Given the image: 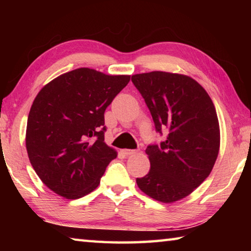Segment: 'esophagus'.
<instances>
[{
    "mask_svg": "<svg viewBox=\"0 0 251 251\" xmlns=\"http://www.w3.org/2000/svg\"><path fill=\"white\" fill-rule=\"evenodd\" d=\"M136 151H135V150H123V152H124L126 156L133 155V154H135Z\"/></svg>",
    "mask_w": 251,
    "mask_h": 251,
    "instance_id": "34e87169",
    "label": "esophagus"
}]
</instances>
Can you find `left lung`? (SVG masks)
Returning <instances> with one entry per match:
<instances>
[{
  "label": "left lung",
  "instance_id": "8db88e82",
  "mask_svg": "<svg viewBox=\"0 0 251 251\" xmlns=\"http://www.w3.org/2000/svg\"><path fill=\"white\" fill-rule=\"evenodd\" d=\"M131 82L157 133L168 131L164 142L147 146L151 169L136 182L152 199L177 201L209 176L217 159L220 133L214 103L201 85L186 75L155 71L133 75Z\"/></svg>",
  "mask_w": 251,
  "mask_h": 251
}]
</instances>
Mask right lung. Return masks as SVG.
<instances>
[{
	"label": "right lung",
	"mask_w": 251,
	"mask_h": 251,
	"mask_svg": "<svg viewBox=\"0 0 251 251\" xmlns=\"http://www.w3.org/2000/svg\"><path fill=\"white\" fill-rule=\"evenodd\" d=\"M129 79L82 67L59 75L35 97L27 118V155L37 176L59 196L92 193L116 158L104 142V113Z\"/></svg>",
	"instance_id": "1"
}]
</instances>
